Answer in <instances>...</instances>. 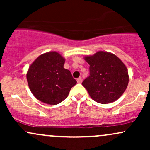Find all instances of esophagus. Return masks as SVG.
<instances>
[{
  "mask_svg": "<svg viewBox=\"0 0 150 150\" xmlns=\"http://www.w3.org/2000/svg\"><path fill=\"white\" fill-rule=\"evenodd\" d=\"M77 83H82V77H78L77 79Z\"/></svg>",
  "mask_w": 150,
  "mask_h": 150,
  "instance_id": "esophagus-1",
  "label": "esophagus"
}]
</instances>
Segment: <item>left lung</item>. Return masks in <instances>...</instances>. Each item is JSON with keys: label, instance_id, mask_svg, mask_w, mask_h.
I'll return each instance as SVG.
<instances>
[{"label": "left lung", "instance_id": "obj_1", "mask_svg": "<svg viewBox=\"0 0 150 150\" xmlns=\"http://www.w3.org/2000/svg\"><path fill=\"white\" fill-rule=\"evenodd\" d=\"M85 58L89 65V75L82 85L91 98L103 104L117 100L125 92L129 80L123 62L112 53L104 51Z\"/></svg>", "mask_w": 150, "mask_h": 150}]
</instances>
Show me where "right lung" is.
<instances>
[{"instance_id":"obj_1","label":"right lung","mask_w":150,"mask_h":150,"mask_svg":"<svg viewBox=\"0 0 150 150\" xmlns=\"http://www.w3.org/2000/svg\"><path fill=\"white\" fill-rule=\"evenodd\" d=\"M65 59L57 52L44 53L29 68L27 80L31 92L38 100L51 105L68 97L77 81L63 68Z\"/></svg>"}]
</instances>
